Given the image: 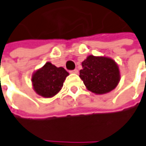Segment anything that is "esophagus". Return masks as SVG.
Returning a JSON list of instances; mask_svg holds the SVG:
<instances>
[{"label":"esophagus","mask_w":146,"mask_h":146,"mask_svg":"<svg viewBox=\"0 0 146 146\" xmlns=\"http://www.w3.org/2000/svg\"><path fill=\"white\" fill-rule=\"evenodd\" d=\"M70 73H76V74H77V73H78V69H74V70H73V71H71Z\"/></svg>","instance_id":"1"}]
</instances>
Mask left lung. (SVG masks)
Wrapping results in <instances>:
<instances>
[{
    "label": "left lung",
    "instance_id": "1",
    "mask_svg": "<svg viewBox=\"0 0 146 146\" xmlns=\"http://www.w3.org/2000/svg\"><path fill=\"white\" fill-rule=\"evenodd\" d=\"M82 67L79 77L87 89L95 94L110 93L120 81L119 65L111 58L89 55L82 62Z\"/></svg>",
    "mask_w": 146,
    "mask_h": 146
}]
</instances>
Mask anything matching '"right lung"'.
<instances>
[{"mask_svg":"<svg viewBox=\"0 0 146 146\" xmlns=\"http://www.w3.org/2000/svg\"><path fill=\"white\" fill-rule=\"evenodd\" d=\"M69 73L63 68H58L50 62H46L33 73V88L39 96L45 99L52 98L59 93Z\"/></svg>","mask_w":146,"mask_h":146,"instance_id":"add662e5","label":"right lung"}]
</instances>
